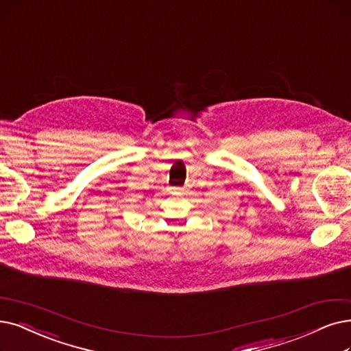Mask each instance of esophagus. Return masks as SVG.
<instances>
[{
  "label": "esophagus",
  "instance_id": "34e87169",
  "mask_svg": "<svg viewBox=\"0 0 351 351\" xmlns=\"http://www.w3.org/2000/svg\"><path fill=\"white\" fill-rule=\"evenodd\" d=\"M181 191H183L181 189H174V193H177V194H178V193H181Z\"/></svg>",
  "mask_w": 351,
  "mask_h": 351
}]
</instances>
